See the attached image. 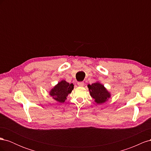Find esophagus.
<instances>
[{"label": "esophagus", "instance_id": "34e87169", "mask_svg": "<svg viewBox=\"0 0 151 151\" xmlns=\"http://www.w3.org/2000/svg\"><path fill=\"white\" fill-rule=\"evenodd\" d=\"M84 82H79L78 83H77V84H78L79 86H84Z\"/></svg>", "mask_w": 151, "mask_h": 151}]
</instances>
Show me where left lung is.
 <instances>
[{
    "instance_id": "8db88e82",
    "label": "left lung",
    "mask_w": 151,
    "mask_h": 151,
    "mask_svg": "<svg viewBox=\"0 0 151 151\" xmlns=\"http://www.w3.org/2000/svg\"><path fill=\"white\" fill-rule=\"evenodd\" d=\"M88 87L91 96L94 99V101L97 104L104 103L111 97V94L103 84L98 82L91 85L88 84Z\"/></svg>"
}]
</instances>
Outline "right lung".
<instances>
[{"label":"right lung","instance_id":"add662e5","mask_svg":"<svg viewBox=\"0 0 151 151\" xmlns=\"http://www.w3.org/2000/svg\"><path fill=\"white\" fill-rule=\"evenodd\" d=\"M74 89V84H69L64 80L55 86L54 88L50 91V95L59 103H64L68 94L71 93Z\"/></svg>","mask_w":151,"mask_h":151}]
</instances>
